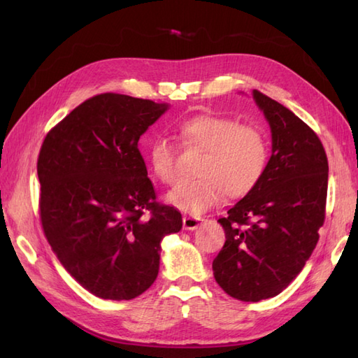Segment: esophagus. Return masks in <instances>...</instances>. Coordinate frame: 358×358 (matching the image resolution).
<instances>
[{
  "label": "esophagus",
  "mask_w": 358,
  "mask_h": 358,
  "mask_svg": "<svg viewBox=\"0 0 358 358\" xmlns=\"http://www.w3.org/2000/svg\"><path fill=\"white\" fill-rule=\"evenodd\" d=\"M201 218L195 217V215H185L183 217V227L186 231H194L200 226Z\"/></svg>",
  "instance_id": "34e87169"
}]
</instances>
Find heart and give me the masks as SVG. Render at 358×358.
I'll return each instance as SVG.
<instances>
[{"label": "heart", "mask_w": 358, "mask_h": 358, "mask_svg": "<svg viewBox=\"0 0 358 358\" xmlns=\"http://www.w3.org/2000/svg\"><path fill=\"white\" fill-rule=\"evenodd\" d=\"M181 146L200 150L192 180H183L166 195L167 203L186 214L199 215L217 206L227 195L245 199L260 186L271 162V141L263 129L240 120L200 113L177 124ZM150 171L164 185L178 178V150L164 136L148 148Z\"/></svg>", "instance_id": "b5f03b06"}]
</instances>
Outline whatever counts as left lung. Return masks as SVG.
I'll return each mask as SVG.
<instances>
[{"mask_svg":"<svg viewBox=\"0 0 358 358\" xmlns=\"http://www.w3.org/2000/svg\"><path fill=\"white\" fill-rule=\"evenodd\" d=\"M254 98L272 131L268 172L254 192L218 220L224 246L215 281L241 301L278 295L299 275L318 241L328 196V157L305 121L260 90Z\"/></svg>","mask_w":358,"mask_h":358,"instance_id":"obj_1","label":"left lung"}]
</instances>
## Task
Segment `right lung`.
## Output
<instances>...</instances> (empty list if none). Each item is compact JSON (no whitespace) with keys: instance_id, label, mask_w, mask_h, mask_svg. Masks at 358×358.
Wrapping results in <instances>:
<instances>
[{"instance_id":"1","label":"right lung","mask_w":358,"mask_h":358,"mask_svg":"<svg viewBox=\"0 0 358 358\" xmlns=\"http://www.w3.org/2000/svg\"><path fill=\"white\" fill-rule=\"evenodd\" d=\"M167 104L106 92L45 135L38 155L40 218L53 254L104 300H132L154 283L159 243L183 226L157 201L138 149Z\"/></svg>"}]
</instances>
